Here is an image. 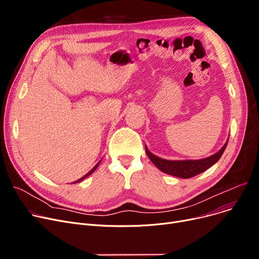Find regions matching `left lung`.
Here are the masks:
<instances>
[{
	"mask_svg": "<svg viewBox=\"0 0 259 259\" xmlns=\"http://www.w3.org/2000/svg\"><path fill=\"white\" fill-rule=\"evenodd\" d=\"M227 144H228V141L217 154L202 160H183V161L165 160L151 154L146 146H145V153L150 159V161L153 162L161 171L167 175L178 177V178L189 179L202 174L203 171L207 170L209 167L215 164L221 159L223 153L226 149Z\"/></svg>",
	"mask_w": 259,
	"mask_h": 259,
	"instance_id": "obj_1",
	"label": "left lung"
}]
</instances>
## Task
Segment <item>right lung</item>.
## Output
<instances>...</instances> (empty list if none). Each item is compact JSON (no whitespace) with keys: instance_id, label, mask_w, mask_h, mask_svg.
<instances>
[{"instance_id":"right-lung-1","label":"right lung","mask_w":259,"mask_h":259,"mask_svg":"<svg viewBox=\"0 0 259 259\" xmlns=\"http://www.w3.org/2000/svg\"><path fill=\"white\" fill-rule=\"evenodd\" d=\"M99 163H100V162H98V163H97V164H96V165H95V167H94V168H93V169H92V170H91V171H90V172H88V174H87V175H85V176H84V177H82V178H81V179H79V180H78V181H76V182H74V183H78V182H80V181H82V180H83V179H85V178H87V177H89V176H90V175H91V174H93V172H94V171H95V170H96V168H97V167H98V165H99Z\"/></svg>"}]
</instances>
